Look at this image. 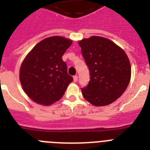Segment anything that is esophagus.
<instances>
[{"label":"esophagus","mask_w":150,"mask_h":150,"mask_svg":"<svg viewBox=\"0 0 150 150\" xmlns=\"http://www.w3.org/2000/svg\"><path fill=\"white\" fill-rule=\"evenodd\" d=\"M78 80V76H76V75H75V76H74V82H76Z\"/></svg>","instance_id":"1"}]
</instances>
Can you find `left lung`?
<instances>
[{
  "label": "left lung",
  "mask_w": 150,
  "mask_h": 150,
  "mask_svg": "<svg viewBox=\"0 0 150 150\" xmlns=\"http://www.w3.org/2000/svg\"><path fill=\"white\" fill-rule=\"evenodd\" d=\"M79 45L90 76L88 85L81 89L83 96L95 106L111 104L130 83L131 68L126 53L113 42L99 36L83 39Z\"/></svg>",
  "instance_id": "obj_1"
}]
</instances>
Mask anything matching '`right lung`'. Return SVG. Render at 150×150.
<instances>
[{"mask_svg": "<svg viewBox=\"0 0 150 150\" xmlns=\"http://www.w3.org/2000/svg\"><path fill=\"white\" fill-rule=\"evenodd\" d=\"M72 41L61 36L43 39L32 49L22 64L20 80L28 96L44 105L53 104L64 94L73 77L67 74L62 56Z\"/></svg>", "mask_w": 150, "mask_h": 150, "instance_id": "right-lung-1", "label": "right lung"}]
</instances>
